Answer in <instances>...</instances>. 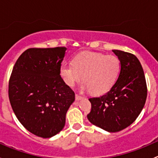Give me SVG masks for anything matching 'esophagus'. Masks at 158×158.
I'll return each instance as SVG.
<instances>
[{
  "label": "esophagus",
  "instance_id": "1",
  "mask_svg": "<svg viewBox=\"0 0 158 158\" xmlns=\"http://www.w3.org/2000/svg\"><path fill=\"white\" fill-rule=\"evenodd\" d=\"M82 98H83V96H82V95H78V94H76V100L79 101V100L82 99Z\"/></svg>",
  "mask_w": 158,
  "mask_h": 158
}]
</instances>
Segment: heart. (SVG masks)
Here are the masks:
<instances>
[{
	"label": "heart",
	"instance_id": "b5f03b06",
	"mask_svg": "<svg viewBox=\"0 0 158 158\" xmlns=\"http://www.w3.org/2000/svg\"><path fill=\"white\" fill-rule=\"evenodd\" d=\"M121 71V62L114 55L83 52L73 59V63H63L60 74L65 83L73 87L83 78L84 89L94 95L106 93L115 84Z\"/></svg>",
	"mask_w": 158,
	"mask_h": 158
}]
</instances>
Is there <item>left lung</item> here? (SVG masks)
Wrapping results in <instances>:
<instances>
[{
  "label": "left lung",
  "mask_w": 158,
  "mask_h": 158,
  "mask_svg": "<svg viewBox=\"0 0 158 158\" xmlns=\"http://www.w3.org/2000/svg\"><path fill=\"white\" fill-rule=\"evenodd\" d=\"M112 51L120 60V74L107 93L89 98L92 109L87 118L99 128L117 132L136 120L145 103L148 89L144 70L138 59L131 52Z\"/></svg>",
  "instance_id": "obj_1"
}]
</instances>
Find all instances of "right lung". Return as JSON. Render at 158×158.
Listing matches in <instances>:
<instances>
[{
  "label": "right lung",
  "mask_w": 158,
  "mask_h": 158,
  "mask_svg": "<svg viewBox=\"0 0 158 158\" xmlns=\"http://www.w3.org/2000/svg\"><path fill=\"white\" fill-rule=\"evenodd\" d=\"M66 47L30 48L17 59L8 85L9 100L23 127L43 138L65 126L75 92L60 74Z\"/></svg>",
  "instance_id": "right-lung-1"
}]
</instances>
